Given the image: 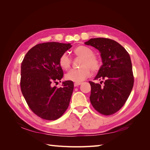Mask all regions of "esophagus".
<instances>
[{
	"label": "esophagus",
	"instance_id": "34e87169",
	"mask_svg": "<svg viewBox=\"0 0 150 150\" xmlns=\"http://www.w3.org/2000/svg\"><path fill=\"white\" fill-rule=\"evenodd\" d=\"M81 84V82H75L74 83V86L77 87L78 86H80Z\"/></svg>",
	"mask_w": 150,
	"mask_h": 150
}]
</instances>
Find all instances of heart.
<instances>
[{
	"mask_svg": "<svg viewBox=\"0 0 150 150\" xmlns=\"http://www.w3.org/2000/svg\"><path fill=\"white\" fill-rule=\"evenodd\" d=\"M76 56L82 57L80 69H73L66 73V79L68 81L81 82L90 77L91 69L94 72L99 70L101 66L100 60L94 55V52L90 47L79 46L74 50ZM60 66L63 69L69 68L71 64V59L68 53H62L59 60Z\"/></svg>",
	"mask_w": 150,
	"mask_h": 150,
	"instance_id": "b5f03b06",
	"label": "heart"
}]
</instances>
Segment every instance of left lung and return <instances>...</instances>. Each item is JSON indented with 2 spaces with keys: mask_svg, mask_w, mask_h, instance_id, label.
I'll return each mask as SVG.
<instances>
[{
  "mask_svg": "<svg viewBox=\"0 0 150 150\" xmlns=\"http://www.w3.org/2000/svg\"><path fill=\"white\" fill-rule=\"evenodd\" d=\"M99 50L103 65L91 85L90 99L94 109L104 115H111L120 110L129 97L134 83L131 59L128 52L116 41L95 38L84 42ZM103 84H102V82Z\"/></svg>",
  "mask_w": 150,
  "mask_h": 150,
  "instance_id": "1",
  "label": "left lung"
}]
</instances>
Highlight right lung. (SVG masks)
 Instances as JSON below:
<instances>
[{
	"label": "right lung",
	"mask_w": 150,
	"mask_h": 150,
	"mask_svg": "<svg viewBox=\"0 0 150 150\" xmlns=\"http://www.w3.org/2000/svg\"><path fill=\"white\" fill-rule=\"evenodd\" d=\"M71 47L70 44L41 43L31 48L21 64V89L28 106L42 119H59L68 109L73 90V81L60 82L64 73L59 60Z\"/></svg>",
	"instance_id": "right-lung-1"
}]
</instances>
